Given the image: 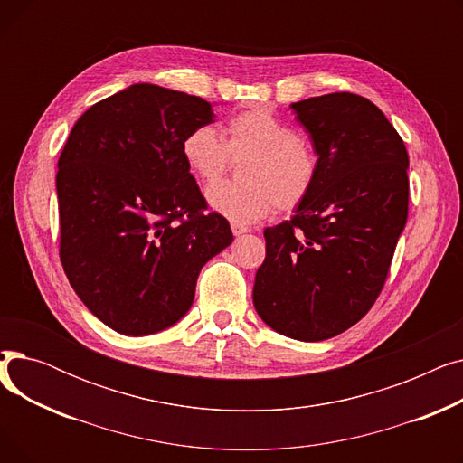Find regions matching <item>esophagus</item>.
<instances>
[{
    "mask_svg": "<svg viewBox=\"0 0 463 463\" xmlns=\"http://www.w3.org/2000/svg\"><path fill=\"white\" fill-rule=\"evenodd\" d=\"M231 229H232V234H234V236H241V234L250 232V229H248L246 225H240V223H231Z\"/></svg>",
    "mask_w": 463,
    "mask_h": 463,
    "instance_id": "esophagus-1",
    "label": "esophagus"
}]
</instances>
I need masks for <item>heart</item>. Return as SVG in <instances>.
<instances>
[{"instance_id": "obj_1", "label": "heart", "mask_w": 463, "mask_h": 463, "mask_svg": "<svg viewBox=\"0 0 463 463\" xmlns=\"http://www.w3.org/2000/svg\"><path fill=\"white\" fill-rule=\"evenodd\" d=\"M223 140L210 126L189 131L182 140V157L204 184H215L227 173L231 159L248 157L241 165V184H222L206 191L208 206L248 225L269 215L276 206L295 210L313 189L317 157L298 131L269 109L234 114Z\"/></svg>"}]
</instances>
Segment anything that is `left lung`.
I'll use <instances>...</instances> for the list:
<instances>
[{"mask_svg": "<svg viewBox=\"0 0 463 463\" xmlns=\"http://www.w3.org/2000/svg\"><path fill=\"white\" fill-rule=\"evenodd\" d=\"M311 137L317 176L295 215L264 229L253 306L272 330L323 342L377 300L407 222L409 156L366 97L339 91L290 105Z\"/></svg>", "mask_w": 463, "mask_h": 463, "instance_id": "8db88e82", "label": "left lung"}]
</instances>
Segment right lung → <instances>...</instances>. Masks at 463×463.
Masks as SVG:
<instances>
[{"mask_svg":"<svg viewBox=\"0 0 463 463\" xmlns=\"http://www.w3.org/2000/svg\"><path fill=\"white\" fill-rule=\"evenodd\" d=\"M213 121L197 95L133 84L90 107L58 161L60 259L97 319L148 335L189 311L203 266L232 244L206 201L182 140Z\"/></svg>","mask_w":463,"mask_h":463,"instance_id":"right-lung-1","label":"right lung"}]
</instances>
